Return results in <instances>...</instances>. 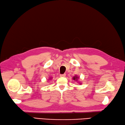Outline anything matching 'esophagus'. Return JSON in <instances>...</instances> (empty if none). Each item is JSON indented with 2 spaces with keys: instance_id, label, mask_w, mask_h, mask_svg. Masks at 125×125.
<instances>
[{
  "instance_id": "esophagus-1",
  "label": "esophagus",
  "mask_w": 125,
  "mask_h": 125,
  "mask_svg": "<svg viewBox=\"0 0 125 125\" xmlns=\"http://www.w3.org/2000/svg\"><path fill=\"white\" fill-rule=\"evenodd\" d=\"M66 76V74H60V77H64Z\"/></svg>"
}]
</instances>
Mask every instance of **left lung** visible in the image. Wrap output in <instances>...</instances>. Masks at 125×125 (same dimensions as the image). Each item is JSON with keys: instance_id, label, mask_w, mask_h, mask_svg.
Returning a JSON list of instances; mask_svg holds the SVG:
<instances>
[{"instance_id": "left-lung-1", "label": "left lung", "mask_w": 125, "mask_h": 125, "mask_svg": "<svg viewBox=\"0 0 125 125\" xmlns=\"http://www.w3.org/2000/svg\"><path fill=\"white\" fill-rule=\"evenodd\" d=\"M78 78H79V77H77V76H74V77H73V79L74 80L77 81V80H78Z\"/></svg>"}]
</instances>
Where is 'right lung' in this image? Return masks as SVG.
Here are the masks:
<instances>
[{"label": "right lung", "mask_w": 125, "mask_h": 125, "mask_svg": "<svg viewBox=\"0 0 125 125\" xmlns=\"http://www.w3.org/2000/svg\"><path fill=\"white\" fill-rule=\"evenodd\" d=\"M52 79V78H49V79Z\"/></svg>", "instance_id": "right-lung-1"}]
</instances>
